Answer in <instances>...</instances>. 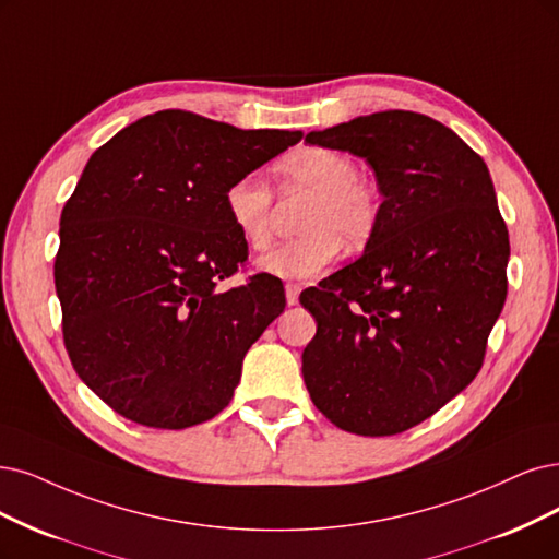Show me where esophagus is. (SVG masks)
I'll use <instances>...</instances> for the list:
<instances>
[{"label":"esophagus","mask_w":559,"mask_h":559,"mask_svg":"<svg viewBox=\"0 0 559 559\" xmlns=\"http://www.w3.org/2000/svg\"><path fill=\"white\" fill-rule=\"evenodd\" d=\"M299 293H301V287L297 283H287L285 285V299H287V304L295 306L299 301Z\"/></svg>","instance_id":"1"}]
</instances>
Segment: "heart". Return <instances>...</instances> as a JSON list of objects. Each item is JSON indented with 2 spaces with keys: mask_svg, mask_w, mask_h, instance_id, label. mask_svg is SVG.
<instances>
[{
  "mask_svg": "<svg viewBox=\"0 0 559 559\" xmlns=\"http://www.w3.org/2000/svg\"><path fill=\"white\" fill-rule=\"evenodd\" d=\"M285 191H306L301 212L304 233L287 239L260 258V269L278 278H311L332 264L341 241L349 251L366 246L380 223V198L373 186L357 175L347 154L308 144L276 163ZM225 214L237 235L253 251L272 241L274 195L255 175H241L223 193Z\"/></svg>",
  "mask_w": 559,
  "mask_h": 559,
  "instance_id": "obj_1",
  "label": "heart"
}]
</instances>
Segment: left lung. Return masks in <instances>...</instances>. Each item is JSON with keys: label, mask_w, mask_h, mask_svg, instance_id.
I'll list each match as a JSON object with an SVG mask.
<instances>
[{"label": "left lung", "mask_w": 559, "mask_h": 559, "mask_svg": "<svg viewBox=\"0 0 559 559\" xmlns=\"http://www.w3.org/2000/svg\"><path fill=\"white\" fill-rule=\"evenodd\" d=\"M366 158L382 193L364 255L299 301L308 394L368 438L421 424L477 378L507 299L509 233L484 158L444 123L384 110L306 135Z\"/></svg>", "instance_id": "left-lung-1"}]
</instances>
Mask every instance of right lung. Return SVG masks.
I'll use <instances>...</instances> for the list:
<instances>
[{"instance_id":"right-lung-1","label":"right lung","mask_w":559,"mask_h":559,"mask_svg":"<svg viewBox=\"0 0 559 559\" xmlns=\"http://www.w3.org/2000/svg\"><path fill=\"white\" fill-rule=\"evenodd\" d=\"M301 138L160 110L87 160L61 212L55 287L75 373L117 415L179 430L233 401L285 290L272 274L227 285L248 246L223 193Z\"/></svg>"}]
</instances>
